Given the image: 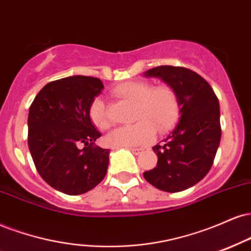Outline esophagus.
I'll return each mask as SVG.
<instances>
[{"instance_id":"esophagus-1","label":"esophagus","mask_w":251,"mask_h":251,"mask_svg":"<svg viewBox=\"0 0 251 251\" xmlns=\"http://www.w3.org/2000/svg\"><path fill=\"white\" fill-rule=\"evenodd\" d=\"M128 150L131 151V152L133 153L134 155H139V154H141V153L144 152L143 149H128Z\"/></svg>"}]
</instances>
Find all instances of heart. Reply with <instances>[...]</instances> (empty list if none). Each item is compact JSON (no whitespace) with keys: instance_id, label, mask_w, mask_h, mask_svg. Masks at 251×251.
<instances>
[{"instance_id":"obj_1","label":"heart","mask_w":251,"mask_h":251,"mask_svg":"<svg viewBox=\"0 0 251 251\" xmlns=\"http://www.w3.org/2000/svg\"><path fill=\"white\" fill-rule=\"evenodd\" d=\"M112 95L133 102V120L137 123L108 134L106 140L111 146H144L153 140L155 131L159 134L167 133L179 120V95L170 84L153 86L147 80H128L114 87ZM89 118L97 128L102 131L112 125L105 102L100 98L91 102Z\"/></svg>"}]
</instances>
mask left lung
<instances>
[{
	"instance_id": "left-lung-1",
	"label": "left lung",
	"mask_w": 251,
	"mask_h": 251,
	"mask_svg": "<svg viewBox=\"0 0 251 251\" xmlns=\"http://www.w3.org/2000/svg\"><path fill=\"white\" fill-rule=\"evenodd\" d=\"M145 75L161 78L176 90L181 118L173 133L153 147L158 164L144 177L160 191H185L213 166L221 140L219 99L209 83L191 69L161 65Z\"/></svg>"
}]
</instances>
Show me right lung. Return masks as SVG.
Segmentation results:
<instances>
[{
	"mask_svg": "<svg viewBox=\"0 0 251 251\" xmlns=\"http://www.w3.org/2000/svg\"><path fill=\"white\" fill-rule=\"evenodd\" d=\"M102 89L99 78H62L48 83L30 105L28 145L35 167L64 194H84L106 175L110 150L95 145L101 134L89 118L90 105Z\"/></svg>",
	"mask_w": 251,
	"mask_h": 251,
	"instance_id": "add662e5",
	"label": "right lung"
}]
</instances>
